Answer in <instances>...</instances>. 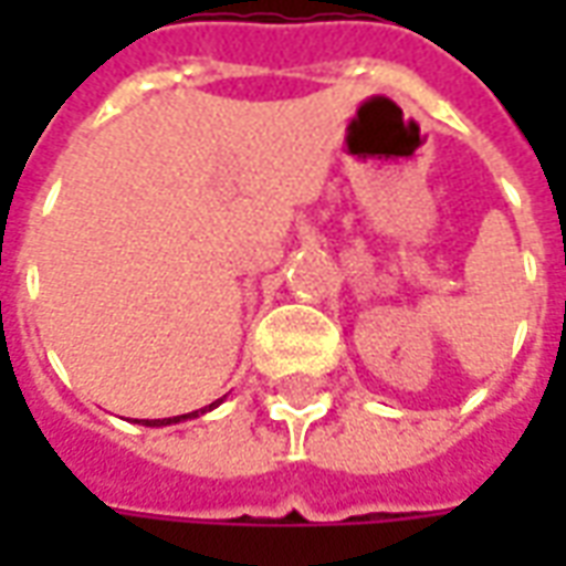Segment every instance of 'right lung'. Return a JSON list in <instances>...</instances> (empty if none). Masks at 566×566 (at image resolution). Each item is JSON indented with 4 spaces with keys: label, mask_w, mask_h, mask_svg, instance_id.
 <instances>
[{
    "label": "right lung",
    "mask_w": 566,
    "mask_h": 566,
    "mask_svg": "<svg viewBox=\"0 0 566 566\" xmlns=\"http://www.w3.org/2000/svg\"><path fill=\"white\" fill-rule=\"evenodd\" d=\"M221 403V400H214V403L211 406H206V409H197V412H187V416H175V418H154V421H148V418H145V421H142V424L145 427H166V424H178V421H187V418H199V416H206V412H211V409H214V406Z\"/></svg>",
    "instance_id": "1"
}]
</instances>
